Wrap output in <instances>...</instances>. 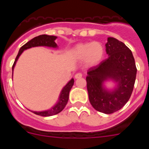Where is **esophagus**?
<instances>
[{
	"label": "esophagus",
	"instance_id": "34e87169",
	"mask_svg": "<svg viewBox=\"0 0 149 149\" xmlns=\"http://www.w3.org/2000/svg\"><path fill=\"white\" fill-rule=\"evenodd\" d=\"M82 76H83L82 74L80 73V72H78V73H77L75 75H74V77H75L76 79H78V78H81V77H82Z\"/></svg>",
	"mask_w": 149,
	"mask_h": 149
}]
</instances>
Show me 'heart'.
<instances>
[{
	"label": "heart",
	"instance_id": "heart-1",
	"mask_svg": "<svg viewBox=\"0 0 149 149\" xmlns=\"http://www.w3.org/2000/svg\"><path fill=\"white\" fill-rule=\"evenodd\" d=\"M104 48L99 42H85L77 45L72 49V55L78 60H84L87 65H97L103 59Z\"/></svg>",
	"mask_w": 149,
	"mask_h": 149
}]
</instances>
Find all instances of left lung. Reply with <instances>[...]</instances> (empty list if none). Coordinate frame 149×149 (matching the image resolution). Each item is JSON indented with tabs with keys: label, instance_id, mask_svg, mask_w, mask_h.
<instances>
[{
	"label": "left lung",
	"instance_id": "obj_1",
	"mask_svg": "<svg viewBox=\"0 0 149 149\" xmlns=\"http://www.w3.org/2000/svg\"><path fill=\"white\" fill-rule=\"evenodd\" d=\"M106 52L108 57L88 70L86 87L89 102L94 109L110 114L122 108L131 98L136 67L131 50L115 38L107 39ZM108 78L119 82L118 88L113 92L103 88V82Z\"/></svg>",
	"mask_w": 149,
	"mask_h": 149
}]
</instances>
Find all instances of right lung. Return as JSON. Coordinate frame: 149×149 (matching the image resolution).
I'll list each match as a JSON object with an SVG mask.
<instances>
[{
	"label": "right lung",
	"mask_w": 149,
	"mask_h": 149,
	"mask_svg": "<svg viewBox=\"0 0 149 149\" xmlns=\"http://www.w3.org/2000/svg\"><path fill=\"white\" fill-rule=\"evenodd\" d=\"M56 39V36H54L40 35L38 36H36L33 39H32L31 40L27 42L26 44H24L22 47H21L20 50L18 51V55H17L15 62H14V63H13V68H14V66H15V63H16V61L18 60V57H19V56L22 54V53L24 51V50L27 49V48H32V47H36V46H48V47L56 48V44L54 42V40ZM73 84L74 79H72V80L66 84V86L63 88V90H62L58 103L56 104L54 107H52L51 110L42 112H33V113L36 114V115L42 116H51L56 115V114L60 113V112L64 109V107H65V105H66L67 102H68L69 92H70L71 89H72V86H73Z\"/></svg>",
	"instance_id": "add662e5"
}]
</instances>
